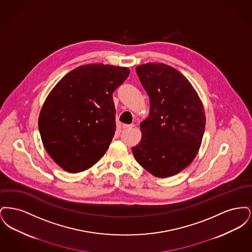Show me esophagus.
<instances>
[{
  "instance_id": "esophagus-1",
  "label": "esophagus",
  "mask_w": 252,
  "mask_h": 252,
  "mask_svg": "<svg viewBox=\"0 0 252 252\" xmlns=\"http://www.w3.org/2000/svg\"><path fill=\"white\" fill-rule=\"evenodd\" d=\"M135 125L134 124H130V125H123V128L124 129H128V128H132L134 127Z\"/></svg>"
}]
</instances>
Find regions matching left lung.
<instances>
[{
	"mask_svg": "<svg viewBox=\"0 0 252 252\" xmlns=\"http://www.w3.org/2000/svg\"><path fill=\"white\" fill-rule=\"evenodd\" d=\"M136 72L150 101L140 124L142 139L132 147L138 163L158 178L179 174L192 163L203 138L204 106L191 82L163 63H146Z\"/></svg>",
	"mask_w": 252,
	"mask_h": 252,
	"instance_id": "1",
	"label": "left lung"
}]
</instances>
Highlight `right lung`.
I'll use <instances>...</instances> for the list:
<instances>
[{"label":"right lung","mask_w":252,"mask_h":252,"mask_svg":"<svg viewBox=\"0 0 252 252\" xmlns=\"http://www.w3.org/2000/svg\"><path fill=\"white\" fill-rule=\"evenodd\" d=\"M129 72L108 64L82 65L50 92L38 129L49 156L63 170L82 172L104 156L116 130L112 94Z\"/></svg>","instance_id":"obj_1"}]
</instances>
